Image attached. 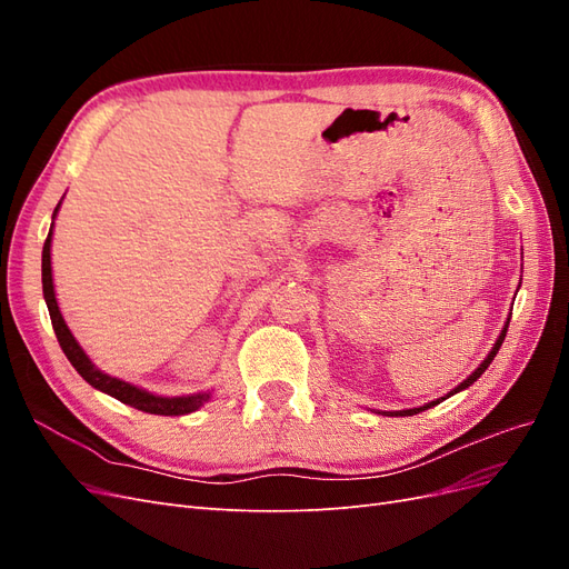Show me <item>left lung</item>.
Listing matches in <instances>:
<instances>
[{
	"label": "left lung",
	"instance_id": "obj_1",
	"mask_svg": "<svg viewBox=\"0 0 569 569\" xmlns=\"http://www.w3.org/2000/svg\"><path fill=\"white\" fill-rule=\"evenodd\" d=\"M508 322H510V318H508ZM508 322L503 325V330H501V335H498V339H496V343L491 347V351H489V356L481 360V366L468 377V380L465 382H460L451 393H446V396H453V393H458V391H462V389H468L470 385H475L481 375H485V370L491 366V360H493V356L498 353V349H501V343H503V339H506V332H508ZM443 396V399H446ZM443 399H437V401H432V403H427V406H420V408H408V410H393V412H387V416H418V412H422V410H427V408H432V406H437L439 401H443Z\"/></svg>",
	"mask_w": 569,
	"mask_h": 569
}]
</instances>
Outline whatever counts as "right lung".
I'll return each mask as SVG.
<instances>
[{"instance_id": "add662e5", "label": "right lung", "mask_w": 569, "mask_h": 569, "mask_svg": "<svg viewBox=\"0 0 569 569\" xmlns=\"http://www.w3.org/2000/svg\"><path fill=\"white\" fill-rule=\"evenodd\" d=\"M61 201L57 203L54 216L59 211ZM54 228V222H51ZM42 291H44V301L49 308V318H51V327H54L57 339L61 343V349L66 353V358L71 360V366L80 372V377L88 385H92L94 389L104 391L113 399H118L120 403L132 406L142 412H151V416H187V412H194L197 408H201L206 401L211 399V391H199V393H189V396H157L149 393L140 387H134L130 382L118 380V377H111L107 372H101L92 360L88 358V353L82 351L80 343L76 341V337L68 330V325L59 311L57 303V295H54V280H51V230L44 239V249H42Z\"/></svg>"}]
</instances>
